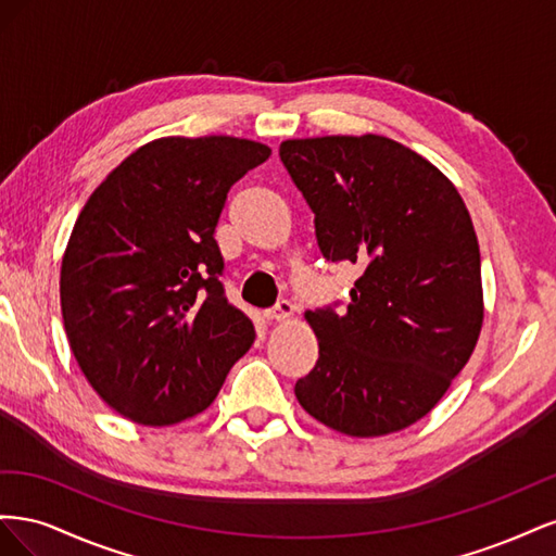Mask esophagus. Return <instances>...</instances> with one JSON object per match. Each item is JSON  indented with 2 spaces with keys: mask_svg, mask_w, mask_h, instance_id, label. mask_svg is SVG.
Segmentation results:
<instances>
[{
  "mask_svg": "<svg viewBox=\"0 0 556 556\" xmlns=\"http://www.w3.org/2000/svg\"><path fill=\"white\" fill-rule=\"evenodd\" d=\"M292 315H294V306L290 304L288 299L278 301V304H276L274 308L266 311V317H268V319H278V323H282V319H288V317H292Z\"/></svg>",
  "mask_w": 556,
  "mask_h": 556,
  "instance_id": "esophagus-1",
  "label": "esophagus"
}]
</instances>
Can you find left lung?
<instances>
[{"label": "left lung", "instance_id": "8db88e82", "mask_svg": "<svg viewBox=\"0 0 556 556\" xmlns=\"http://www.w3.org/2000/svg\"><path fill=\"white\" fill-rule=\"evenodd\" d=\"M280 160L331 262L359 264L343 315L308 311L319 357L294 394L355 439L415 425L443 399L482 329L480 245L462 194L380 134L288 139Z\"/></svg>", "mask_w": 556, "mask_h": 556}]
</instances>
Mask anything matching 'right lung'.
<instances>
[{"mask_svg":"<svg viewBox=\"0 0 556 556\" xmlns=\"http://www.w3.org/2000/svg\"><path fill=\"white\" fill-rule=\"evenodd\" d=\"M271 155L237 137L134 150L83 206L60 271L64 331L92 390L146 427L206 410L255 341L223 290L227 192Z\"/></svg>","mask_w":556,"mask_h":556,"instance_id":"1","label":"right lung"}]
</instances>
